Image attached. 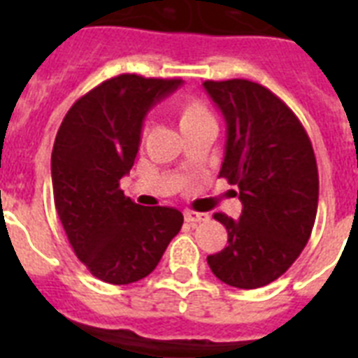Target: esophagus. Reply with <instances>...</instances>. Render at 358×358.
I'll return each instance as SVG.
<instances>
[{"label":"esophagus","mask_w":358,"mask_h":358,"mask_svg":"<svg viewBox=\"0 0 358 358\" xmlns=\"http://www.w3.org/2000/svg\"><path fill=\"white\" fill-rule=\"evenodd\" d=\"M184 219L187 221V223L195 224V223H201V221H206L208 213H201V212H193V210H187V212H184Z\"/></svg>","instance_id":"obj_1"}]
</instances>
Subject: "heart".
Masks as SVG:
<instances>
[{"mask_svg":"<svg viewBox=\"0 0 358 358\" xmlns=\"http://www.w3.org/2000/svg\"><path fill=\"white\" fill-rule=\"evenodd\" d=\"M173 113L182 134H193L202 128H215V119L204 102L193 96H182L173 103Z\"/></svg>","mask_w":358,"mask_h":358,"instance_id":"b5f03b06","label":"heart"}]
</instances>
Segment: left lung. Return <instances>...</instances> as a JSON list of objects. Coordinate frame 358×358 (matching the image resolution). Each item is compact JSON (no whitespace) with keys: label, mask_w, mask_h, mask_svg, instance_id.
<instances>
[{"label":"left lung","mask_w":358,"mask_h":358,"mask_svg":"<svg viewBox=\"0 0 358 358\" xmlns=\"http://www.w3.org/2000/svg\"><path fill=\"white\" fill-rule=\"evenodd\" d=\"M227 120L221 178L238 185L239 219L215 213L229 243L208 256L219 280L241 289L277 280L297 260L316 221L320 178L308 134L286 103L249 80L204 81Z\"/></svg>","instance_id":"1"}]
</instances>
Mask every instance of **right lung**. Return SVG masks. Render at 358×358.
<instances>
[{
  "mask_svg": "<svg viewBox=\"0 0 358 358\" xmlns=\"http://www.w3.org/2000/svg\"><path fill=\"white\" fill-rule=\"evenodd\" d=\"M180 80L120 74L69 109L52 152L55 210L76 256L109 284L137 282L156 269L184 215L139 206L120 189L134 167L148 109Z\"/></svg>",
  "mask_w": 358,
  "mask_h": 358,
  "instance_id": "right-lung-1",
  "label": "right lung"
}]
</instances>
